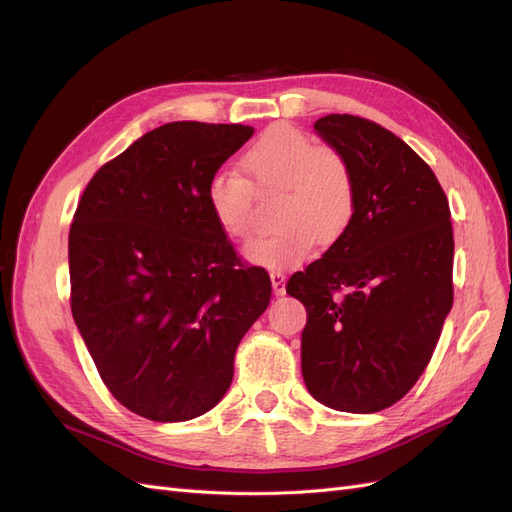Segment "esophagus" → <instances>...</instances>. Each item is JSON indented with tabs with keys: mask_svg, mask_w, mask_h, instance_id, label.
Masks as SVG:
<instances>
[{
	"mask_svg": "<svg viewBox=\"0 0 512 512\" xmlns=\"http://www.w3.org/2000/svg\"><path fill=\"white\" fill-rule=\"evenodd\" d=\"M271 284L275 294H284L286 292V275L282 271H271Z\"/></svg>",
	"mask_w": 512,
	"mask_h": 512,
	"instance_id": "obj_1",
	"label": "esophagus"
}]
</instances>
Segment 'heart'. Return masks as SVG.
Returning a JSON list of instances; mask_svg holds the SVG:
<instances>
[{
    "label": "heart",
    "mask_w": 512,
    "mask_h": 512,
    "mask_svg": "<svg viewBox=\"0 0 512 512\" xmlns=\"http://www.w3.org/2000/svg\"><path fill=\"white\" fill-rule=\"evenodd\" d=\"M241 168L256 190L282 188L277 222L280 230L245 247L254 265L284 269L312 256L316 241L331 245L342 239L356 209V183L348 160L333 147L275 123L241 156ZM205 200L230 239L245 241L254 232V192L237 173L218 170L205 185Z\"/></svg>",
    "instance_id": "heart-1"
}]
</instances>
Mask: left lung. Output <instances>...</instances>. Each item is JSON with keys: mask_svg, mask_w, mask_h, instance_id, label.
I'll return each mask as SVG.
<instances>
[{"mask_svg": "<svg viewBox=\"0 0 512 512\" xmlns=\"http://www.w3.org/2000/svg\"><path fill=\"white\" fill-rule=\"evenodd\" d=\"M314 128L348 160L356 209L286 284L307 309L301 371L320 404L371 414L421 378L453 307L451 209L427 162L378 123L327 115Z\"/></svg>", "mask_w": 512, "mask_h": 512, "instance_id": "left-lung-1", "label": "left lung"}]
</instances>
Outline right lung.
Listing matches in <instances>:
<instances>
[{
  "instance_id": "1",
  "label": "right lung",
  "mask_w": 512,
  "mask_h": 512,
  "mask_svg": "<svg viewBox=\"0 0 512 512\" xmlns=\"http://www.w3.org/2000/svg\"><path fill=\"white\" fill-rule=\"evenodd\" d=\"M241 123L173 121L91 177L70 226V307L106 389L181 423L228 391L235 352L271 301L215 224L205 185L250 141Z\"/></svg>"
}]
</instances>
